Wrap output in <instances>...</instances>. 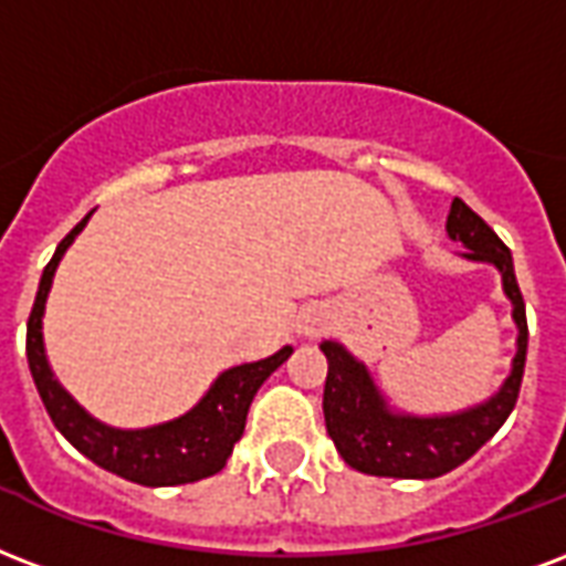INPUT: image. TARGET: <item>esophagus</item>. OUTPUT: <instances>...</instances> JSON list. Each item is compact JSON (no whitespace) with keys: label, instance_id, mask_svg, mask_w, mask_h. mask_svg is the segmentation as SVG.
<instances>
[{"label":"esophagus","instance_id":"esophagus-1","mask_svg":"<svg viewBox=\"0 0 566 566\" xmlns=\"http://www.w3.org/2000/svg\"><path fill=\"white\" fill-rule=\"evenodd\" d=\"M302 332H305V335H317V332H323L321 314H308V317L302 321Z\"/></svg>","mask_w":566,"mask_h":566}]
</instances>
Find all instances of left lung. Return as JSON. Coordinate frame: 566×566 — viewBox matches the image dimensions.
I'll return each instance as SVG.
<instances>
[{"instance_id":"obj_1","label":"left lung","mask_w":566,"mask_h":566,"mask_svg":"<svg viewBox=\"0 0 566 566\" xmlns=\"http://www.w3.org/2000/svg\"><path fill=\"white\" fill-rule=\"evenodd\" d=\"M446 231L454 243L465 245L463 258L493 264L502 273L504 296L511 300L513 323L520 329L511 374L493 398L478 407L460 409L451 416H409L388 407L365 361L344 350L338 340H323L321 350L329 361L326 388H323L326 433L344 457V463L353 465L356 472L377 474V478H418V481L439 478L465 463L478 448L490 442L520 398L525 350H528V323H525L523 293L513 273L511 249L460 198L451 201Z\"/></svg>"}]
</instances>
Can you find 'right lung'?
I'll return each instance as SVG.
<instances>
[{"instance_id":"right-lung-1","label":"right lung","mask_w":566,"mask_h":566,"mask_svg":"<svg viewBox=\"0 0 566 566\" xmlns=\"http://www.w3.org/2000/svg\"><path fill=\"white\" fill-rule=\"evenodd\" d=\"M92 213L64 237L55 249L53 261L43 266L38 296H34L29 326H25V359L32 370L34 386L41 395L43 407L53 418L67 442L80 454H85L92 463H97L106 472L118 474L124 481L142 486H178L192 484L201 478L222 472L228 457L234 451L245 430V416L252 407V398L264 379L273 374L282 361L293 353V347H282L273 356L261 361H245L237 368H228L219 374L216 382L207 388V395L189 409L187 416L166 421V424L142 427V430H118L88 416L85 409L62 388V382L53 377V368L43 353V305L53 287L55 266L62 254L71 249L85 222Z\"/></svg>"}]
</instances>
